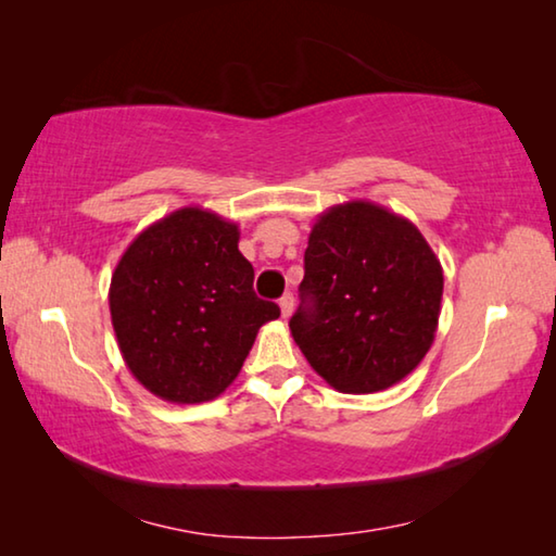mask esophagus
<instances>
[{
	"instance_id": "esophagus-1",
	"label": "esophagus",
	"mask_w": 556,
	"mask_h": 556,
	"mask_svg": "<svg viewBox=\"0 0 556 556\" xmlns=\"http://www.w3.org/2000/svg\"><path fill=\"white\" fill-rule=\"evenodd\" d=\"M279 308H281V318H289L291 312H294V296L285 294L279 299Z\"/></svg>"
}]
</instances>
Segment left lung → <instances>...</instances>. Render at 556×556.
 I'll list each match as a JSON object with an SVG mask.
<instances>
[{
  "instance_id": "1",
  "label": "left lung",
  "mask_w": 556,
  "mask_h": 556,
  "mask_svg": "<svg viewBox=\"0 0 556 556\" xmlns=\"http://www.w3.org/2000/svg\"><path fill=\"white\" fill-rule=\"evenodd\" d=\"M289 328L308 365L345 394L388 390L434 343L444 269L417 225L372 201L318 215Z\"/></svg>"
}]
</instances>
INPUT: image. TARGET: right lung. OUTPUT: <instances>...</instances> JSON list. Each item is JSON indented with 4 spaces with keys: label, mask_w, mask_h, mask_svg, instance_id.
<instances>
[{
    "label": "right lung",
    "mask_w": 556,
    "mask_h": 556,
    "mask_svg": "<svg viewBox=\"0 0 556 556\" xmlns=\"http://www.w3.org/2000/svg\"><path fill=\"white\" fill-rule=\"evenodd\" d=\"M238 223L186 205L129 242L110 281L122 361L144 390L174 404L215 400L238 378L279 306L257 299Z\"/></svg>",
    "instance_id": "obj_1"
}]
</instances>
